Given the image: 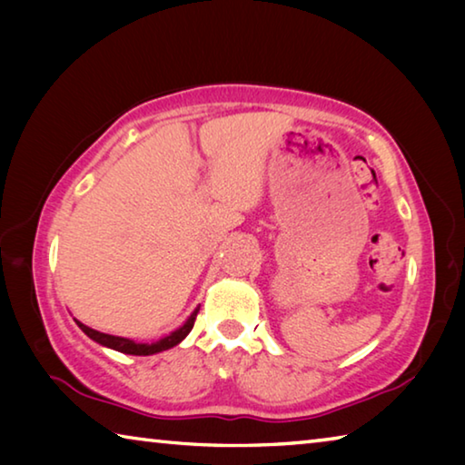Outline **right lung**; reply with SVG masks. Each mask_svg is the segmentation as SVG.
Wrapping results in <instances>:
<instances>
[{
	"label": "right lung",
	"instance_id": "obj_1",
	"mask_svg": "<svg viewBox=\"0 0 465 465\" xmlns=\"http://www.w3.org/2000/svg\"><path fill=\"white\" fill-rule=\"evenodd\" d=\"M196 313H199V308H196L191 318L184 322V326H180L176 332H172L170 336L162 338V341L152 342V344H141L135 341H129V338H121V336H113V334H104V332H98V330H92L88 326H84L82 322H77V326H80L85 334H88L92 341L100 342L102 346H108V349H114L119 352H124V355H153V352H160V351H168L172 346H176L178 342H183L186 334L191 332L193 326H194V320H196Z\"/></svg>",
	"mask_w": 465,
	"mask_h": 465
}]
</instances>
